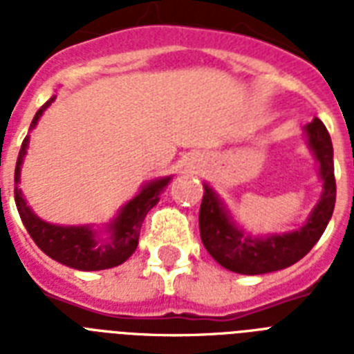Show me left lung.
<instances>
[{"instance_id": "1", "label": "left lung", "mask_w": 354, "mask_h": 354, "mask_svg": "<svg viewBox=\"0 0 354 354\" xmlns=\"http://www.w3.org/2000/svg\"><path fill=\"white\" fill-rule=\"evenodd\" d=\"M308 147L319 165L324 191L318 205L299 230L283 235L250 236L233 224L226 205L218 194L204 183V198L200 205V236L205 250L216 263L230 272L259 275L292 266L307 255L329 224L336 202L333 143L327 128L319 119L305 127Z\"/></svg>"}]
</instances>
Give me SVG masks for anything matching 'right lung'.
Returning <instances> with one entry per match:
<instances>
[{
  "mask_svg": "<svg viewBox=\"0 0 354 354\" xmlns=\"http://www.w3.org/2000/svg\"><path fill=\"white\" fill-rule=\"evenodd\" d=\"M55 99H57V95H53L36 112L35 119L30 122V128L36 127L41 113L46 112L47 106H51ZM27 147H29V136L24 139L18 161H16L14 200H16L19 218L24 222L25 230L29 232L30 239L36 242V246L58 263L66 264L69 268L84 270V272L113 268V266L124 263L136 252L139 242V230H141L145 216L158 204L160 194L163 193L171 176L152 180V182L147 183L141 189V193L136 194L127 205H122L118 218L108 224L110 236L99 239L95 230H91L90 226H55V224L41 221L40 216H36L30 211L25 198L21 196V191L18 189L19 171H21V163H24V158L27 154Z\"/></svg>",
  "mask_w": 354,
  "mask_h": 354,
  "instance_id": "1",
  "label": "right lung"
}]
</instances>
